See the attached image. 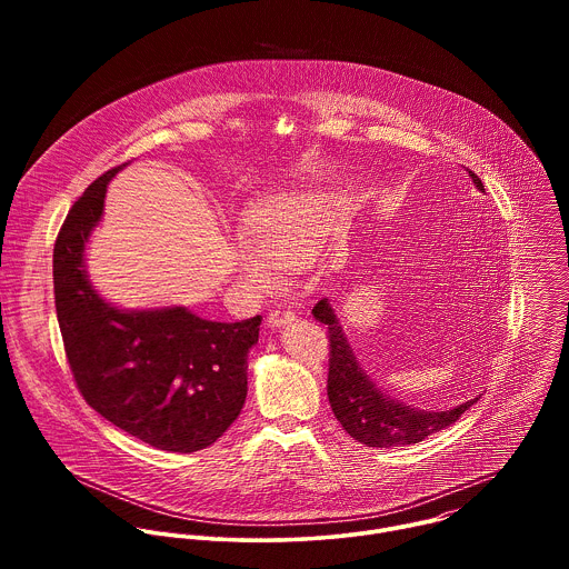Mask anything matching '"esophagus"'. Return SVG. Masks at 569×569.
Here are the masks:
<instances>
[{
    "label": "esophagus",
    "instance_id": "34e87169",
    "mask_svg": "<svg viewBox=\"0 0 569 569\" xmlns=\"http://www.w3.org/2000/svg\"><path fill=\"white\" fill-rule=\"evenodd\" d=\"M295 321V312L286 306H279L274 308L270 315H268V327L270 329H279V327H286V323Z\"/></svg>",
    "mask_w": 569,
    "mask_h": 569
}]
</instances>
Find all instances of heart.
<instances>
[{
	"label": "heart",
	"mask_w": 569,
	"mask_h": 569,
	"mask_svg": "<svg viewBox=\"0 0 569 569\" xmlns=\"http://www.w3.org/2000/svg\"><path fill=\"white\" fill-rule=\"evenodd\" d=\"M327 193L301 191L257 207L246 220L248 238L238 240L236 266L259 290L277 286V270L306 266L327 240L336 211Z\"/></svg>",
	"instance_id": "obj_1"
}]
</instances>
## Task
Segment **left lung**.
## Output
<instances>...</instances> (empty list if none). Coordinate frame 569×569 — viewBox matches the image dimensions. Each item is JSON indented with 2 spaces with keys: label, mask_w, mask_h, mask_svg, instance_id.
I'll use <instances>...</instances> for the list:
<instances>
[{
  "label": "left lung",
  "mask_w": 569,
  "mask_h": 569,
  "mask_svg": "<svg viewBox=\"0 0 569 569\" xmlns=\"http://www.w3.org/2000/svg\"><path fill=\"white\" fill-rule=\"evenodd\" d=\"M468 176L472 178L475 187L483 191L481 180L472 171H468ZM312 315L329 327L331 358L327 389L333 415L356 441L369 448L419 443L426 437L459 421V417L472 408V402H477V398H470L446 412H426L389 398L358 365L329 299H319L312 308Z\"/></svg>",
  "instance_id": "left-lung-1"
}]
</instances>
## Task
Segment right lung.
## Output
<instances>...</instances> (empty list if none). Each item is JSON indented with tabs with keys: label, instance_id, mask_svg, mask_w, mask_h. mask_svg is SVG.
<instances>
[{
	"label": "right lung",
	"instance_id": "right-lung-1",
	"mask_svg": "<svg viewBox=\"0 0 569 569\" xmlns=\"http://www.w3.org/2000/svg\"><path fill=\"white\" fill-rule=\"evenodd\" d=\"M126 167V164H123ZM117 167L69 209L53 248V295L64 353L92 410L169 452L211 446L248 396V353L261 315L209 321L182 306L121 310L92 288L86 246Z\"/></svg>",
	"mask_w": 569,
	"mask_h": 569
}]
</instances>
